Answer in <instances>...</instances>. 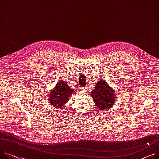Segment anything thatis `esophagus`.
<instances>
[{
    "label": "esophagus",
    "instance_id": "esophagus-1",
    "mask_svg": "<svg viewBox=\"0 0 159 159\" xmlns=\"http://www.w3.org/2000/svg\"><path fill=\"white\" fill-rule=\"evenodd\" d=\"M80 89H82V90H85V88H81Z\"/></svg>",
    "mask_w": 159,
    "mask_h": 159
}]
</instances>
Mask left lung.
I'll use <instances>...</instances> for the list:
<instances>
[{"label": "left lung", "mask_w": 159, "mask_h": 159, "mask_svg": "<svg viewBox=\"0 0 159 159\" xmlns=\"http://www.w3.org/2000/svg\"><path fill=\"white\" fill-rule=\"evenodd\" d=\"M91 96L94 103L101 110H105L111 108L115 101L113 89L109 88L105 80H100L96 84V88L91 92Z\"/></svg>", "instance_id": "left-lung-1"}]
</instances>
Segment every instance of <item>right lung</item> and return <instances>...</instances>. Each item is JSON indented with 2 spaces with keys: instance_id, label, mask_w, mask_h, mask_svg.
Masks as SVG:
<instances>
[{
  "instance_id": "1",
  "label": "right lung",
  "mask_w": 159,
  "mask_h": 159,
  "mask_svg": "<svg viewBox=\"0 0 159 159\" xmlns=\"http://www.w3.org/2000/svg\"><path fill=\"white\" fill-rule=\"evenodd\" d=\"M74 91V89H71L65 82L60 80L50 93L49 102L54 107L61 108L69 101Z\"/></svg>"
}]
</instances>
